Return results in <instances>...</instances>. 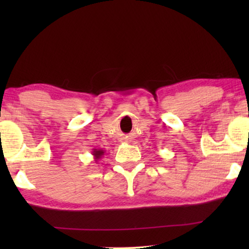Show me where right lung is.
<instances>
[{"label":"right lung","instance_id":"obj_1","mask_svg":"<svg viewBox=\"0 0 249 249\" xmlns=\"http://www.w3.org/2000/svg\"><path fill=\"white\" fill-rule=\"evenodd\" d=\"M93 155L95 158V161H97V160L101 159L102 155H104V151H103V149H94Z\"/></svg>","mask_w":249,"mask_h":249}]
</instances>
